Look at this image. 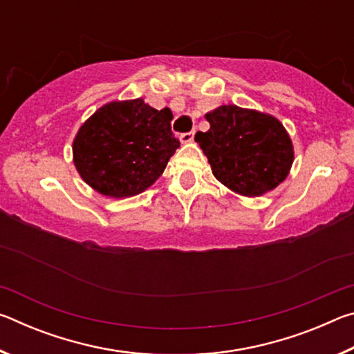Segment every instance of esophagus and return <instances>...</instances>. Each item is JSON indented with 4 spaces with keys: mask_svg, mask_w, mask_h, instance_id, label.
<instances>
[{
    "mask_svg": "<svg viewBox=\"0 0 354 354\" xmlns=\"http://www.w3.org/2000/svg\"><path fill=\"white\" fill-rule=\"evenodd\" d=\"M179 140H181V143H192V142H194V133L181 134V136H179Z\"/></svg>",
    "mask_w": 354,
    "mask_h": 354,
    "instance_id": "obj_1",
    "label": "esophagus"
}]
</instances>
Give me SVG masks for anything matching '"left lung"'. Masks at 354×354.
<instances>
[{
    "mask_svg": "<svg viewBox=\"0 0 354 354\" xmlns=\"http://www.w3.org/2000/svg\"><path fill=\"white\" fill-rule=\"evenodd\" d=\"M205 118L207 133L195 140L214 176L242 196L266 195L289 176L295 151L287 129L270 113L223 104Z\"/></svg>",
    "mask_w": 354,
    "mask_h": 354,
    "instance_id": "8db88e82",
    "label": "left lung"
}]
</instances>
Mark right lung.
<instances>
[{"label":"right lung","instance_id":"add662e5","mask_svg":"<svg viewBox=\"0 0 354 354\" xmlns=\"http://www.w3.org/2000/svg\"><path fill=\"white\" fill-rule=\"evenodd\" d=\"M171 118L169 107L158 111L142 98L101 106L73 139V164L82 181L111 198L151 187L179 148Z\"/></svg>","mask_w":354,"mask_h":354}]
</instances>
